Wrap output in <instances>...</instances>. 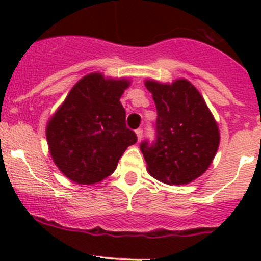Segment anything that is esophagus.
<instances>
[{"mask_svg": "<svg viewBox=\"0 0 261 261\" xmlns=\"http://www.w3.org/2000/svg\"><path fill=\"white\" fill-rule=\"evenodd\" d=\"M136 136H138L139 141L143 139V128H138V130H136Z\"/></svg>", "mask_w": 261, "mask_h": 261, "instance_id": "obj_1", "label": "esophagus"}]
</instances>
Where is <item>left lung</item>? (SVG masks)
<instances>
[{
  "instance_id": "1",
  "label": "left lung",
  "mask_w": 261,
  "mask_h": 261,
  "mask_svg": "<svg viewBox=\"0 0 261 261\" xmlns=\"http://www.w3.org/2000/svg\"><path fill=\"white\" fill-rule=\"evenodd\" d=\"M156 106L155 139L140 144L147 170L167 184H187L203 174L220 144L217 123L193 84L146 81Z\"/></svg>"
}]
</instances>
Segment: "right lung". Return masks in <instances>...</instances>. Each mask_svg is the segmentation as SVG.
Returning <instances> with one entry per match:
<instances>
[{
	"instance_id": "add662e5",
	"label": "right lung",
	"mask_w": 261,
	"mask_h": 261,
	"mask_svg": "<svg viewBox=\"0 0 261 261\" xmlns=\"http://www.w3.org/2000/svg\"><path fill=\"white\" fill-rule=\"evenodd\" d=\"M130 82L105 80L99 73L78 82L46 127L53 160L60 172L80 184L111 175L138 136L126 126L120 98Z\"/></svg>"
}]
</instances>
